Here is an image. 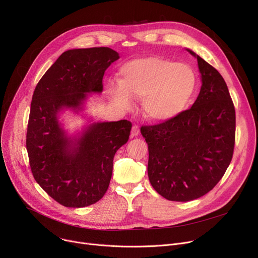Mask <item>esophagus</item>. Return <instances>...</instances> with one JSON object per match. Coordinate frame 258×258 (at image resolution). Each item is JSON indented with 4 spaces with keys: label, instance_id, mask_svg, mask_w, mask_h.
Masks as SVG:
<instances>
[{
    "label": "esophagus",
    "instance_id": "1",
    "mask_svg": "<svg viewBox=\"0 0 258 258\" xmlns=\"http://www.w3.org/2000/svg\"><path fill=\"white\" fill-rule=\"evenodd\" d=\"M140 134V128L138 125H134L132 128V133H131V136L132 137H136Z\"/></svg>",
    "mask_w": 258,
    "mask_h": 258
}]
</instances>
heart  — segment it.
Returning <instances> with one entry per match:
<instances>
[{
  "label": "heart",
  "mask_w": 258,
  "mask_h": 258,
  "mask_svg": "<svg viewBox=\"0 0 258 258\" xmlns=\"http://www.w3.org/2000/svg\"><path fill=\"white\" fill-rule=\"evenodd\" d=\"M120 85L108 84L106 93L120 108H128L131 99L142 98L144 116L152 121H167L183 113L197 88L190 67L159 56L136 58L120 68Z\"/></svg>",
  "instance_id": "1"
}]
</instances>
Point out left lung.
<instances>
[{"label": "left lung", "instance_id": "obj_1", "mask_svg": "<svg viewBox=\"0 0 258 258\" xmlns=\"http://www.w3.org/2000/svg\"><path fill=\"white\" fill-rule=\"evenodd\" d=\"M202 87L192 106L179 116L141 126L148 145V179L174 202L205 196L225 174L235 143V108L219 71L191 50Z\"/></svg>", "mask_w": 258, "mask_h": 258}]
</instances>
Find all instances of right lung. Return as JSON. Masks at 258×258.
<instances>
[{"instance_id": "1", "label": "right lung", "mask_w": 258, "mask_h": 258, "mask_svg": "<svg viewBox=\"0 0 258 258\" xmlns=\"http://www.w3.org/2000/svg\"><path fill=\"white\" fill-rule=\"evenodd\" d=\"M118 58L107 47L68 50L33 92L26 135L30 168L38 185L64 207L90 206L104 196L114 156L127 142L132 123H94L73 141L60 127L57 113L80 108L88 93H100L105 70Z\"/></svg>"}]
</instances>
